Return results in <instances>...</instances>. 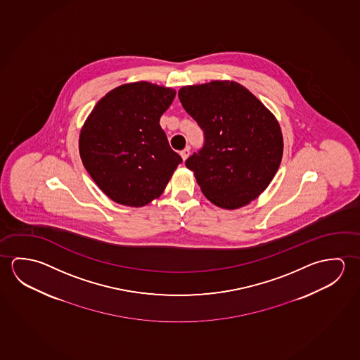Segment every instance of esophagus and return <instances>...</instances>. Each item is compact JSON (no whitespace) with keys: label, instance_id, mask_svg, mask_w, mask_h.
I'll list each match as a JSON object with an SVG mask.
<instances>
[{"label":"esophagus","instance_id":"obj_1","mask_svg":"<svg viewBox=\"0 0 360 360\" xmlns=\"http://www.w3.org/2000/svg\"><path fill=\"white\" fill-rule=\"evenodd\" d=\"M191 152H189V148H184L183 150H181V157H182L183 160H187L188 158V155Z\"/></svg>","mask_w":360,"mask_h":360}]
</instances>
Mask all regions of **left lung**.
<instances>
[{
	"mask_svg": "<svg viewBox=\"0 0 360 360\" xmlns=\"http://www.w3.org/2000/svg\"><path fill=\"white\" fill-rule=\"evenodd\" d=\"M178 98L205 136L200 150L186 160L203 195L227 210L257 198L283 158V134L275 117L235 82L183 86Z\"/></svg>",
	"mask_w": 360,
	"mask_h": 360,
	"instance_id": "obj_1",
	"label": "left lung"
}]
</instances>
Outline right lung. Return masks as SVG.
<instances>
[{
	"instance_id": "add662e5",
	"label": "right lung",
	"mask_w": 360,
	"mask_h": 360,
	"mask_svg": "<svg viewBox=\"0 0 360 360\" xmlns=\"http://www.w3.org/2000/svg\"><path fill=\"white\" fill-rule=\"evenodd\" d=\"M176 96L147 82L125 84L98 101L84 124L79 150L85 169L110 200L142 207L160 197L182 158L160 125Z\"/></svg>"
}]
</instances>
